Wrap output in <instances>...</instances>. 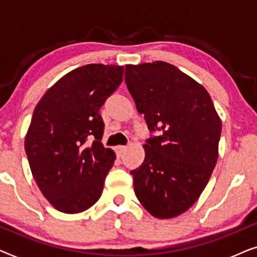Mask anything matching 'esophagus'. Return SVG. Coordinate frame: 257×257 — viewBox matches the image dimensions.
<instances>
[{
    "instance_id": "esophagus-1",
    "label": "esophagus",
    "mask_w": 257,
    "mask_h": 257,
    "mask_svg": "<svg viewBox=\"0 0 257 257\" xmlns=\"http://www.w3.org/2000/svg\"><path fill=\"white\" fill-rule=\"evenodd\" d=\"M115 150H117V156H118V158H121L125 151L127 150V147H126V146H117V149H115Z\"/></svg>"
}]
</instances>
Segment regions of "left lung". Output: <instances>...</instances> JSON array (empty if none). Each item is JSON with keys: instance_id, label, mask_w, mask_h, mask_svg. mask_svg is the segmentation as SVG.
Masks as SVG:
<instances>
[{"instance_id": "8db88e82", "label": "left lung", "mask_w": 257, "mask_h": 257, "mask_svg": "<svg viewBox=\"0 0 257 257\" xmlns=\"http://www.w3.org/2000/svg\"><path fill=\"white\" fill-rule=\"evenodd\" d=\"M125 82L150 131L145 160L131 171L136 196L151 215L172 219L194 205L219 157L221 119L209 93L170 63L125 66Z\"/></svg>"}]
</instances>
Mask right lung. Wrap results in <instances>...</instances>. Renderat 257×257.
I'll return each mask as SVG.
<instances>
[{
	"label": "right lung",
	"instance_id": "1",
	"mask_svg": "<svg viewBox=\"0 0 257 257\" xmlns=\"http://www.w3.org/2000/svg\"><path fill=\"white\" fill-rule=\"evenodd\" d=\"M122 75L119 65L80 66L57 80L35 107L24 149L38 188L59 212L82 213L103 193L115 153L100 142L99 110Z\"/></svg>",
	"mask_w": 257,
	"mask_h": 257
}]
</instances>
